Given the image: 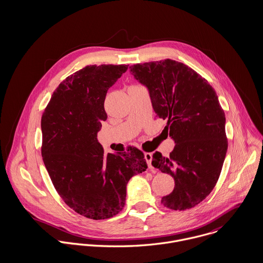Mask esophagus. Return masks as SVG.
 <instances>
[{
  "label": "esophagus",
  "instance_id": "esophagus-1",
  "mask_svg": "<svg viewBox=\"0 0 263 263\" xmlns=\"http://www.w3.org/2000/svg\"><path fill=\"white\" fill-rule=\"evenodd\" d=\"M145 159L148 163L149 168H152V159H153V155L151 153H145Z\"/></svg>",
  "mask_w": 263,
  "mask_h": 263
}]
</instances>
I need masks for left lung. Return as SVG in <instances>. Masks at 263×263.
Returning <instances> with one entry per match:
<instances>
[{
    "label": "left lung",
    "mask_w": 263,
    "mask_h": 263,
    "mask_svg": "<svg viewBox=\"0 0 263 263\" xmlns=\"http://www.w3.org/2000/svg\"><path fill=\"white\" fill-rule=\"evenodd\" d=\"M129 69L147 87L156 115L168 120L165 128L175 143L168 158L153 155L152 165L175 181L162 203L174 211L191 209L215 187L228 149L225 112L217 93L205 79L173 60Z\"/></svg>",
    "instance_id": "1"
}]
</instances>
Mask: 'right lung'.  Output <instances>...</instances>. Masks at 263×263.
<instances>
[{"label": "right lung", "mask_w": 263, "mask_h": 263, "mask_svg": "<svg viewBox=\"0 0 263 263\" xmlns=\"http://www.w3.org/2000/svg\"><path fill=\"white\" fill-rule=\"evenodd\" d=\"M128 65L87 66L53 92L41 117V154L52 184L76 213L112 218L125 204L129 179L148 168L142 151L105 154L98 143L108 89Z\"/></svg>", "instance_id": "right-lung-1"}]
</instances>
